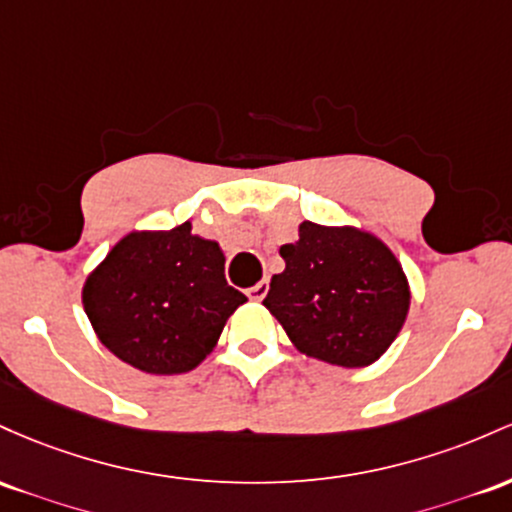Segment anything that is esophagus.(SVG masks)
<instances>
[{"instance_id":"esophagus-1","label":"esophagus","mask_w":512,"mask_h":512,"mask_svg":"<svg viewBox=\"0 0 512 512\" xmlns=\"http://www.w3.org/2000/svg\"><path fill=\"white\" fill-rule=\"evenodd\" d=\"M268 280H261V283H256L254 287H249V290H246V295L251 297V300H263V297L268 295Z\"/></svg>"}]
</instances>
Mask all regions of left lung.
Wrapping results in <instances>:
<instances>
[{"label":"left lung","instance_id":"obj_1","mask_svg":"<svg viewBox=\"0 0 512 512\" xmlns=\"http://www.w3.org/2000/svg\"><path fill=\"white\" fill-rule=\"evenodd\" d=\"M266 304L302 353L341 367L375 363L409 312V283L392 251L353 227L302 222L280 246Z\"/></svg>","mask_w":512,"mask_h":512}]
</instances>
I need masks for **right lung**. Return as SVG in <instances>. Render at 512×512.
Segmentation results:
<instances>
[{"label":"right lung","mask_w":512,"mask_h":512,"mask_svg":"<svg viewBox=\"0 0 512 512\" xmlns=\"http://www.w3.org/2000/svg\"><path fill=\"white\" fill-rule=\"evenodd\" d=\"M84 312L101 343L149 375L193 370L246 297L225 278V254L191 225L132 232L86 278Z\"/></svg>","instance_id":"obj_1"}]
</instances>
